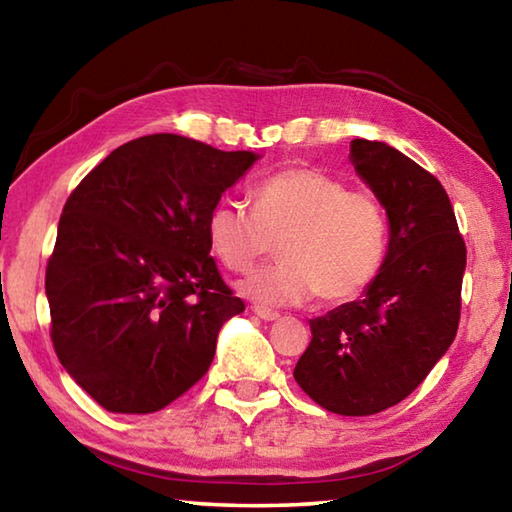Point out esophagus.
Listing matches in <instances>:
<instances>
[{
    "instance_id": "34e87169",
    "label": "esophagus",
    "mask_w": 512,
    "mask_h": 512,
    "mask_svg": "<svg viewBox=\"0 0 512 512\" xmlns=\"http://www.w3.org/2000/svg\"><path fill=\"white\" fill-rule=\"evenodd\" d=\"M253 311H255L257 318H262V320H266V322H275V320H280V313L273 311V309H266V306H255Z\"/></svg>"
}]
</instances>
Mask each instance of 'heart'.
<instances>
[{
	"label": "heart",
	"mask_w": 512,
	"mask_h": 512,
	"mask_svg": "<svg viewBox=\"0 0 512 512\" xmlns=\"http://www.w3.org/2000/svg\"><path fill=\"white\" fill-rule=\"evenodd\" d=\"M208 241L232 273L262 259L282 262L255 273L244 293L262 304H302L320 295L342 304L378 280L389 246L387 210L374 192L351 188L318 167H286L255 188L253 210L221 201L208 215Z\"/></svg>",
	"instance_id": "1"
}]
</instances>
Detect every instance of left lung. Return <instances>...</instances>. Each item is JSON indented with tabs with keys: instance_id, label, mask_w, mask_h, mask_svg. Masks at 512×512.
<instances>
[{
	"instance_id": "obj_1",
	"label": "left lung",
	"mask_w": 512,
	"mask_h": 512,
	"mask_svg": "<svg viewBox=\"0 0 512 512\" xmlns=\"http://www.w3.org/2000/svg\"><path fill=\"white\" fill-rule=\"evenodd\" d=\"M351 165L387 210L385 266L362 300L309 322L293 376L324 410L369 416L410 396L457 336L466 241L439 179L405 154L353 138Z\"/></svg>"
}]
</instances>
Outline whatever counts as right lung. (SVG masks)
Segmentation results:
<instances>
[{
  "instance_id": "right-lung-1",
  "label": "right lung",
  "mask_w": 512,
  "mask_h": 512,
  "mask_svg": "<svg viewBox=\"0 0 512 512\" xmlns=\"http://www.w3.org/2000/svg\"><path fill=\"white\" fill-rule=\"evenodd\" d=\"M257 161L176 134L120 145L64 203L46 264L51 340L116 414L159 412L199 383L246 309L210 257L208 215Z\"/></svg>"
}]
</instances>
